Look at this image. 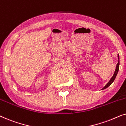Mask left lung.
Masks as SVG:
<instances>
[{"label":"left lung","mask_w":126,"mask_h":126,"mask_svg":"<svg viewBox=\"0 0 126 126\" xmlns=\"http://www.w3.org/2000/svg\"><path fill=\"white\" fill-rule=\"evenodd\" d=\"M118 63H117V65H116V69H115V72H114V73H113V75L112 76V77H111V79H110V80L109 81H108V83L101 90H103V89H106L107 88L110 87V86L112 84V82L114 81L115 79V78H116L117 75H118V71H119V54H118Z\"/></svg>","instance_id":"obj_1"}]
</instances>
